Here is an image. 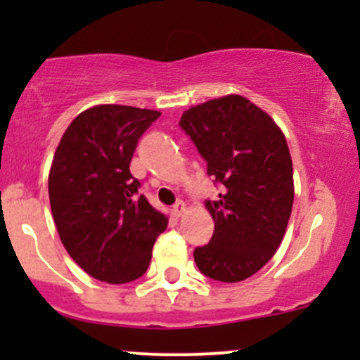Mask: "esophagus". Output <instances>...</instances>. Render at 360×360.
I'll return each instance as SVG.
<instances>
[{"label":"esophagus","mask_w":360,"mask_h":360,"mask_svg":"<svg viewBox=\"0 0 360 360\" xmlns=\"http://www.w3.org/2000/svg\"><path fill=\"white\" fill-rule=\"evenodd\" d=\"M186 212V205L183 203V201H177V203L172 206V214H174V217H183V213Z\"/></svg>","instance_id":"obj_1"}]
</instances>
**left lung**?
<instances>
[{"mask_svg": "<svg viewBox=\"0 0 360 360\" xmlns=\"http://www.w3.org/2000/svg\"><path fill=\"white\" fill-rule=\"evenodd\" d=\"M179 127L221 186L217 201H205L214 230L206 245L194 249V262L221 283L250 278L278 250L291 217L295 186L286 139L266 111L238 94L193 106Z\"/></svg>", "mask_w": 360, "mask_h": 360, "instance_id": "left-lung-1", "label": "left lung"}]
</instances>
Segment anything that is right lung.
I'll use <instances>...</instances> for the list:
<instances>
[{"label": "right lung", "instance_id": "right-lung-1", "mask_svg": "<svg viewBox=\"0 0 360 360\" xmlns=\"http://www.w3.org/2000/svg\"><path fill=\"white\" fill-rule=\"evenodd\" d=\"M159 111L100 105L62 135L49 172V198L62 245L82 271L125 284L147 271L167 217L139 194L130 160Z\"/></svg>", "mask_w": 360, "mask_h": 360}]
</instances>
